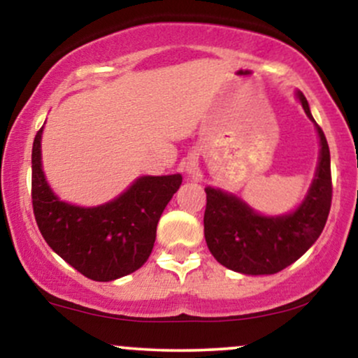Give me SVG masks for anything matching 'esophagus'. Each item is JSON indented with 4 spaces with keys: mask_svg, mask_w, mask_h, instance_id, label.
<instances>
[{
    "mask_svg": "<svg viewBox=\"0 0 358 358\" xmlns=\"http://www.w3.org/2000/svg\"><path fill=\"white\" fill-rule=\"evenodd\" d=\"M185 170H187L188 175L195 176L199 175V162H196L195 156H190V158H187V163H185Z\"/></svg>",
    "mask_w": 358,
    "mask_h": 358,
    "instance_id": "1",
    "label": "esophagus"
}]
</instances>
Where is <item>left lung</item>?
Masks as SVG:
<instances>
[{
    "mask_svg": "<svg viewBox=\"0 0 358 358\" xmlns=\"http://www.w3.org/2000/svg\"><path fill=\"white\" fill-rule=\"evenodd\" d=\"M306 116L315 121L306 97L298 92ZM320 162L310 192L289 215H259L237 196L215 188H205L207 207L203 234L212 256L225 268L242 274H274L293 264L322 234L331 207L330 148L322 127Z\"/></svg>",
    "mask_w": 358,
    "mask_h": 358,
    "instance_id": "left-lung-1",
    "label": "left lung"
}]
</instances>
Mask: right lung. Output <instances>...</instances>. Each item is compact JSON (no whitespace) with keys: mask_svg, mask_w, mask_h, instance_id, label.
Segmentation results:
<instances>
[{"mask_svg":"<svg viewBox=\"0 0 358 358\" xmlns=\"http://www.w3.org/2000/svg\"><path fill=\"white\" fill-rule=\"evenodd\" d=\"M42 129L31 150V203L47 244L94 281H113L141 268L156 239V225L182 185V175L141 176L113 202L84 208L53 195L42 170Z\"/></svg>","mask_w":358,"mask_h":358,"instance_id":"1","label":"right lung"}]
</instances>
